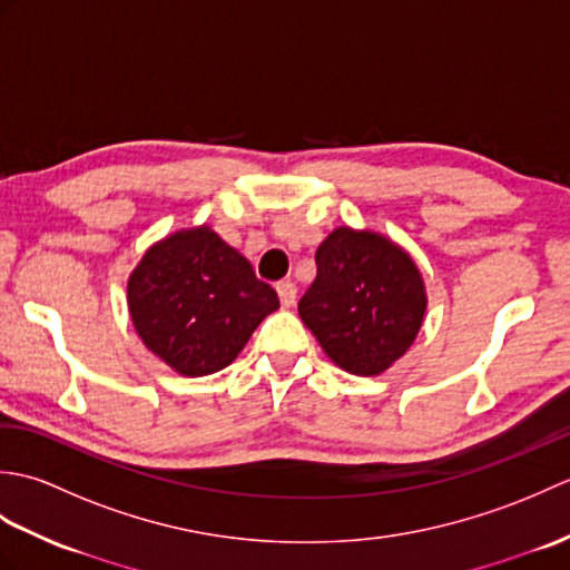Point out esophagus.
Segmentation results:
<instances>
[{
	"mask_svg": "<svg viewBox=\"0 0 570 570\" xmlns=\"http://www.w3.org/2000/svg\"><path fill=\"white\" fill-rule=\"evenodd\" d=\"M276 294H278V301H282L284 308H292L296 304V286L292 282H278Z\"/></svg>",
	"mask_w": 570,
	"mask_h": 570,
	"instance_id": "34e87169",
	"label": "esophagus"
}]
</instances>
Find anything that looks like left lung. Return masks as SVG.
I'll return each instance as SVG.
<instances>
[{
  "instance_id": "8db88e82",
  "label": "left lung",
  "mask_w": 570,
  "mask_h": 570,
  "mask_svg": "<svg viewBox=\"0 0 570 570\" xmlns=\"http://www.w3.org/2000/svg\"><path fill=\"white\" fill-rule=\"evenodd\" d=\"M316 266L298 301L301 321L337 367L360 377L384 372L414 343L426 311L416 264L382 235L337 227Z\"/></svg>"
}]
</instances>
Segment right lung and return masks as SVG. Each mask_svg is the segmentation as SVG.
Returning <instances> with one entry per match:
<instances>
[{"instance_id": "1", "label": "right lung", "mask_w": 570, "mask_h": 570, "mask_svg": "<svg viewBox=\"0 0 570 570\" xmlns=\"http://www.w3.org/2000/svg\"><path fill=\"white\" fill-rule=\"evenodd\" d=\"M127 296L144 345L186 377L227 367L278 308L274 288L205 225L180 229L144 254Z\"/></svg>"}]
</instances>
